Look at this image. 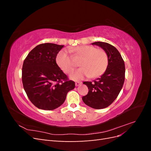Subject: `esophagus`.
<instances>
[{"instance_id":"34e87169","label":"esophagus","mask_w":151,"mask_h":151,"mask_svg":"<svg viewBox=\"0 0 151 151\" xmlns=\"http://www.w3.org/2000/svg\"><path fill=\"white\" fill-rule=\"evenodd\" d=\"M81 84H82V83H81V82H79V81L76 82V83H75V84H76V86H79L81 85Z\"/></svg>"}]
</instances>
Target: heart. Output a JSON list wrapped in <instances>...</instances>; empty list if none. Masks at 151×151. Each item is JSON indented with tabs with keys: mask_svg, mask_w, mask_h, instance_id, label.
<instances>
[{
	"mask_svg": "<svg viewBox=\"0 0 151 151\" xmlns=\"http://www.w3.org/2000/svg\"><path fill=\"white\" fill-rule=\"evenodd\" d=\"M70 50L76 55L83 58L79 64L82 68L71 73L70 77L72 79L78 81L89 76L95 78L101 76L106 71L108 65V56L103 49H97L90 45H82ZM56 62L66 74L70 73L76 66L72 56L65 49L58 53Z\"/></svg>",
	"mask_w": 151,
	"mask_h": 151,
	"instance_id": "heart-1",
	"label": "heart"
}]
</instances>
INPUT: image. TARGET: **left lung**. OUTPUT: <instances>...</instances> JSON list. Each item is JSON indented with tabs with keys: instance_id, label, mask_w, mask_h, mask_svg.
<instances>
[{
	"instance_id": "obj_1",
	"label": "left lung",
	"mask_w": 151,
	"mask_h": 151,
	"mask_svg": "<svg viewBox=\"0 0 151 151\" xmlns=\"http://www.w3.org/2000/svg\"><path fill=\"white\" fill-rule=\"evenodd\" d=\"M98 45L106 51L108 56V65L101 77L93 82H84L89 91L83 97L88 106L94 109L109 106L117 98L125 81V63L118 50L108 43L97 42Z\"/></svg>"
}]
</instances>
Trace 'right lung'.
Wrapping results in <instances>:
<instances>
[{"mask_svg":"<svg viewBox=\"0 0 151 151\" xmlns=\"http://www.w3.org/2000/svg\"><path fill=\"white\" fill-rule=\"evenodd\" d=\"M63 45H38L28 53L22 68V81L28 98L36 107L53 110L63 103L68 91L75 88L56 62Z\"/></svg>","mask_w":151,"mask_h":151,"instance_id":"obj_1","label":"right lung"}]
</instances>
